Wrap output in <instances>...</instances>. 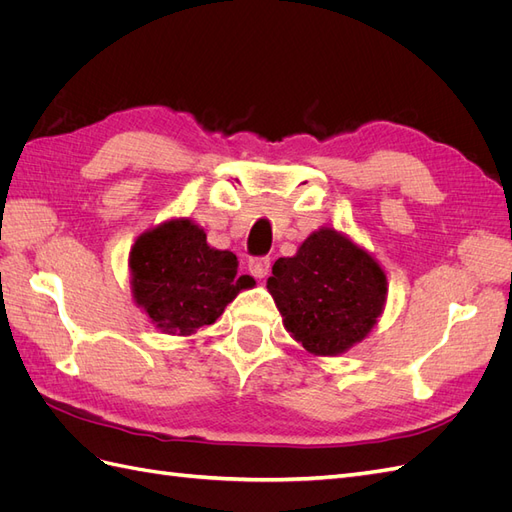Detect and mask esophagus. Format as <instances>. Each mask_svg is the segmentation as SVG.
<instances>
[{"label":"esophagus","instance_id":"esophagus-1","mask_svg":"<svg viewBox=\"0 0 512 512\" xmlns=\"http://www.w3.org/2000/svg\"><path fill=\"white\" fill-rule=\"evenodd\" d=\"M250 273L254 275V277H258V280H262V277H267L269 275V271H271V258H267V256H262V258H252L250 260Z\"/></svg>","mask_w":512,"mask_h":512}]
</instances>
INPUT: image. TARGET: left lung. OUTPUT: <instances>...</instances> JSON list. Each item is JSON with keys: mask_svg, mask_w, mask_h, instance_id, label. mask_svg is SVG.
Instances as JSON below:
<instances>
[{"mask_svg": "<svg viewBox=\"0 0 512 512\" xmlns=\"http://www.w3.org/2000/svg\"><path fill=\"white\" fill-rule=\"evenodd\" d=\"M286 331L320 356L359 344L382 316L386 275L376 258L335 228L312 232L267 280Z\"/></svg>", "mask_w": 512, "mask_h": 512, "instance_id": "8db88e82", "label": "left lung"}]
</instances>
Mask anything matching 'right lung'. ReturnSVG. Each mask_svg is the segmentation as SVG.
Returning a JSON list of instances; mask_svg holds the SVG:
<instances>
[{
  "mask_svg": "<svg viewBox=\"0 0 512 512\" xmlns=\"http://www.w3.org/2000/svg\"><path fill=\"white\" fill-rule=\"evenodd\" d=\"M237 267V256L211 247L192 220H168L132 245V297L164 333L192 335L252 284Z\"/></svg>",
  "mask_w": 512,
  "mask_h": 512,
  "instance_id": "1",
  "label": "right lung"
}]
</instances>
